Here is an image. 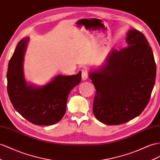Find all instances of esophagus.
Listing matches in <instances>:
<instances>
[{
  "label": "esophagus",
  "instance_id": "obj_1",
  "mask_svg": "<svg viewBox=\"0 0 160 160\" xmlns=\"http://www.w3.org/2000/svg\"><path fill=\"white\" fill-rule=\"evenodd\" d=\"M81 77H82V79L83 81L87 80L88 78V72L87 71H85L83 70L82 71V74H81Z\"/></svg>",
  "mask_w": 160,
  "mask_h": 160
}]
</instances>
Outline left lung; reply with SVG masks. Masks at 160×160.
Segmentation results:
<instances>
[{"instance_id": "left-lung-1", "label": "left lung", "mask_w": 160, "mask_h": 160, "mask_svg": "<svg viewBox=\"0 0 160 160\" xmlns=\"http://www.w3.org/2000/svg\"><path fill=\"white\" fill-rule=\"evenodd\" d=\"M127 48L112 49L105 62L89 72L96 89L93 112L101 122L118 125L145 109L153 89L156 65L145 36L135 29L127 33Z\"/></svg>"}]
</instances>
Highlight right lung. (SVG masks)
Listing matches in <instances>:
<instances>
[{"label": "right lung", "mask_w": 160, "mask_h": 160, "mask_svg": "<svg viewBox=\"0 0 160 160\" xmlns=\"http://www.w3.org/2000/svg\"><path fill=\"white\" fill-rule=\"evenodd\" d=\"M29 38L17 44L8 65L7 92L16 111L34 124L50 126L59 122L65 114L68 94L81 80L77 75H58L44 85L28 83L23 71L24 56Z\"/></svg>", "instance_id": "obj_1"}]
</instances>
